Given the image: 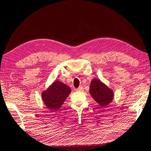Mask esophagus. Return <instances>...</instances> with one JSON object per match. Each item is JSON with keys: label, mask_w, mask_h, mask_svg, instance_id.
Wrapping results in <instances>:
<instances>
[{"label": "esophagus", "mask_w": 151, "mask_h": 151, "mask_svg": "<svg viewBox=\"0 0 151 151\" xmlns=\"http://www.w3.org/2000/svg\"><path fill=\"white\" fill-rule=\"evenodd\" d=\"M83 87H82V86L79 87L78 88L76 89V90H77V91H79V92H82V91H83Z\"/></svg>", "instance_id": "obj_1"}]
</instances>
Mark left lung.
I'll return each mask as SVG.
<instances>
[{"label": "left lung", "mask_w": 151, "mask_h": 151, "mask_svg": "<svg viewBox=\"0 0 151 151\" xmlns=\"http://www.w3.org/2000/svg\"><path fill=\"white\" fill-rule=\"evenodd\" d=\"M90 94L100 106L105 107L113 101V90L99 79H93L90 86Z\"/></svg>", "instance_id": "8db88e82"}]
</instances>
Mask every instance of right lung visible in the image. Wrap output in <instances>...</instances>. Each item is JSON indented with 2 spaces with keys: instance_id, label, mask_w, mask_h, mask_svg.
<instances>
[{
  "instance_id": "1",
  "label": "right lung",
  "mask_w": 151,
  "mask_h": 151,
  "mask_svg": "<svg viewBox=\"0 0 151 151\" xmlns=\"http://www.w3.org/2000/svg\"><path fill=\"white\" fill-rule=\"evenodd\" d=\"M71 92V88L68 85L57 80L43 91L42 98L49 109L55 111L61 107Z\"/></svg>"
}]
</instances>
